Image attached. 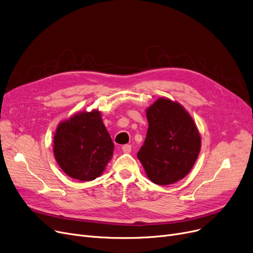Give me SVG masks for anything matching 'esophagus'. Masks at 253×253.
Wrapping results in <instances>:
<instances>
[{"label": "esophagus", "mask_w": 253, "mask_h": 253, "mask_svg": "<svg viewBox=\"0 0 253 253\" xmlns=\"http://www.w3.org/2000/svg\"><path fill=\"white\" fill-rule=\"evenodd\" d=\"M122 150L124 153H130L131 152V146L130 145H124L122 147Z\"/></svg>", "instance_id": "34e87169"}]
</instances>
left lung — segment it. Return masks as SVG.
<instances>
[{
  "mask_svg": "<svg viewBox=\"0 0 253 253\" xmlns=\"http://www.w3.org/2000/svg\"><path fill=\"white\" fill-rule=\"evenodd\" d=\"M149 128L137 158L157 185L182 180L193 168L202 137L190 114L177 101L161 97L146 109Z\"/></svg>",
  "mask_w": 253,
  "mask_h": 253,
  "instance_id": "8db88e82",
  "label": "left lung"
}]
</instances>
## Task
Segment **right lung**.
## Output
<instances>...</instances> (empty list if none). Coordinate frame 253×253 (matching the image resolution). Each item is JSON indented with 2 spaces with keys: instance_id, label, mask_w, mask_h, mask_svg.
<instances>
[{
  "instance_id": "1",
  "label": "right lung",
  "mask_w": 253,
  "mask_h": 253,
  "mask_svg": "<svg viewBox=\"0 0 253 253\" xmlns=\"http://www.w3.org/2000/svg\"><path fill=\"white\" fill-rule=\"evenodd\" d=\"M52 141L59 167L82 182L100 177L113 158L114 142L97 109L78 112L61 121Z\"/></svg>"
}]
</instances>
